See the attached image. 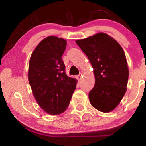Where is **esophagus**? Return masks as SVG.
Wrapping results in <instances>:
<instances>
[{
  "label": "esophagus",
  "mask_w": 146,
  "mask_h": 146,
  "mask_svg": "<svg viewBox=\"0 0 146 146\" xmlns=\"http://www.w3.org/2000/svg\"><path fill=\"white\" fill-rule=\"evenodd\" d=\"M76 77H77V79L78 80H81V78H82V73H80L79 74V75H78L77 76H76Z\"/></svg>",
  "instance_id": "1"
}]
</instances>
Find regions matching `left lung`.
<instances>
[{
    "label": "left lung",
    "instance_id": "8db88e82",
    "mask_svg": "<svg viewBox=\"0 0 146 146\" xmlns=\"http://www.w3.org/2000/svg\"><path fill=\"white\" fill-rule=\"evenodd\" d=\"M93 68L95 86L89 93L91 104L108 113L117 107L126 91L129 70L122 47L108 35L99 33L76 40Z\"/></svg>",
    "mask_w": 146,
    "mask_h": 146
}]
</instances>
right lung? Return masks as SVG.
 <instances>
[{
	"mask_svg": "<svg viewBox=\"0 0 146 146\" xmlns=\"http://www.w3.org/2000/svg\"><path fill=\"white\" fill-rule=\"evenodd\" d=\"M67 42L54 36L42 40L31 54L28 80L35 98L44 111L59 115L66 110L76 88L62 58Z\"/></svg>",
	"mask_w": 146,
	"mask_h": 146,
	"instance_id": "1",
	"label": "right lung"
}]
</instances>
